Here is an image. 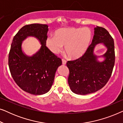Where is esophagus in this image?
<instances>
[{
    "mask_svg": "<svg viewBox=\"0 0 123 123\" xmlns=\"http://www.w3.org/2000/svg\"><path fill=\"white\" fill-rule=\"evenodd\" d=\"M62 63H63V65L66 64L67 61H66V60H65V59H62Z\"/></svg>",
    "mask_w": 123,
    "mask_h": 123,
    "instance_id": "esophagus-1",
    "label": "esophagus"
}]
</instances>
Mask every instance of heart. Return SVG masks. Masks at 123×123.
<instances>
[{
    "label": "heart",
    "instance_id": "heart-1",
    "mask_svg": "<svg viewBox=\"0 0 123 123\" xmlns=\"http://www.w3.org/2000/svg\"><path fill=\"white\" fill-rule=\"evenodd\" d=\"M91 38L92 32L88 28H61L55 31V36H48L45 43L54 54H58L65 46L69 57L76 59L86 51Z\"/></svg>",
    "mask_w": 123,
    "mask_h": 123
}]
</instances>
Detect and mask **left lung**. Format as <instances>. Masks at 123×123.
Wrapping results in <instances>:
<instances>
[{"label":"left lung","mask_w":123,"mask_h":123,"mask_svg":"<svg viewBox=\"0 0 123 123\" xmlns=\"http://www.w3.org/2000/svg\"><path fill=\"white\" fill-rule=\"evenodd\" d=\"M92 43L85 54L78 59L69 60L67 65L69 70L68 84L72 92L78 95L93 93L105 86L111 75L115 64V48L113 38L105 28H95ZM104 43L108 50L102 62L97 61L93 54L95 45Z\"/></svg>","instance_id":"8db88e82"}]
</instances>
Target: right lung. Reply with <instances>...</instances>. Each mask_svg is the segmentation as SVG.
<instances>
[{
    "instance_id": "obj_1",
    "label": "right lung",
    "mask_w": 123,
    "mask_h": 123,
    "mask_svg": "<svg viewBox=\"0 0 123 123\" xmlns=\"http://www.w3.org/2000/svg\"><path fill=\"white\" fill-rule=\"evenodd\" d=\"M48 26L33 24L23 26L13 38L8 56V65L13 80L22 90L40 95L48 92L53 85L57 68L62 65L60 58L46 46ZM40 41V50L32 57L26 56L21 49V42L27 36Z\"/></svg>"
}]
</instances>
